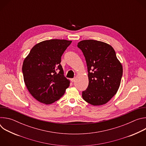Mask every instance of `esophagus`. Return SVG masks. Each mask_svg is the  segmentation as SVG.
<instances>
[{"mask_svg":"<svg viewBox=\"0 0 146 146\" xmlns=\"http://www.w3.org/2000/svg\"><path fill=\"white\" fill-rule=\"evenodd\" d=\"M70 80H71V81H72V82H74V81H76V78H72Z\"/></svg>","mask_w":146,"mask_h":146,"instance_id":"esophagus-1","label":"esophagus"}]
</instances>
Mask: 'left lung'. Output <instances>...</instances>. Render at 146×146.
Listing matches in <instances>:
<instances>
[{
  "mask_svg": "<svg viewBox=\"0 0 146 146\" xmlns=\"http://www.w3.org/2000/svg\"><path fill=\"white\" fill-rule=\"evenodd\" d=\"M77 47L84 54L89 80L82 91L83 99L94 106L108 103L117 93L122 76V66L114 48L109 44L94 40H82Z\"/></svg>",
  "mask_w": 146,
  "mask_h": 146,
  "instance_id": "1",
  "label": "left lung"
}]
</instances>
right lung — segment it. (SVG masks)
Instances as JSON below:
<instances>
[{"label": "right lung", "instance_id": "1", "mask_svg": "<svg viewBox=\"0 0 146 146\" xmlns=\"http://www.w3.org/2000/svg\"><path fill=\"white\" fill-rule=\"evenodd\" d=\"M71 43L60 39L43 41L36 44L25 58L22 68L25 84L38 102L50 105L59 100L69 87L70 81L64 75L60 62Z\"/></svg>", "mask_w": 146, "mask_h": 146}]
</instances>
